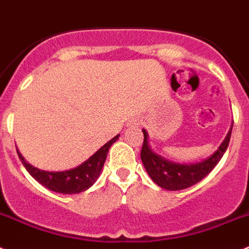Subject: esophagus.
<instances>
[{"instance_id":"34e87169","label":"esophagus","mask_w":249,"mask_h":249,"mask_svg":"<svg viewBox=\"0 0 249 249\" xmlns=\"http://www.w3.org/2000/svg\"><path fill=\"white\" fill-rule=\"evenodd\" d=\"M131 124H133L134 125V126H138V125H140V122H139V120H134V122L133 123H131Z\"/></svg>"}]
</instances>
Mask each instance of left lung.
<instances>
[{
    "instance_id": "8db88e82",
    "label": "left lung",
    "mask_w": 249,
    "mask_h": 249,
    "mask_svg": "<svg viewBox=\"0 0 249 249\" xmlns=\"http://www.w3.org/2000/svg\"><path fill=\"white\" fill-rule=\"evenodd\" d=\"M233 126V125H232ZM232 126L228 131L227 136L221 144V146L217 149L213 155H211L206 160L196 163H175L169 160H165L161 156L156 155L152 152L147 145V133L142 130L144 133V142L141 147V161L144 163L145 169L150 178L155 183H158L160 187L165 190H171V191H178V190L187 189L195 183L200 182L203 178H206L210 172L213 170L218 161L222 159L223 154L227 150L230 144L231 134H232Z\"/></svg>"
}]
</instances>
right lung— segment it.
Segmentation results:
<instances>
[{
	"label": "right lung",
	"instance_id": "add662e5",
	"mask_svg": "<svg viewBox=\"0 0 249 249\" xmlns=\"http://www.w3.org/2000/svg\"><path fill=\"white\" fill-rule=\"evenodd\" d=\"M118 138H119V134L114 136L110 141H108L104 146L100 147L86 162H83L78 167L68 170V171L49 172L36 169L32 165L26 162L18 150H17V154H18V158L23 163V166L31 174V176L41 185H43L44 187H47L51 191L58 192V194H79V192L88 190L98 180L103 165L105 162V159L108 155L109 149L118 140Z\"/></svg>",
	"mask_w": 249,
	"mask_h": 249
}]
</instances>
